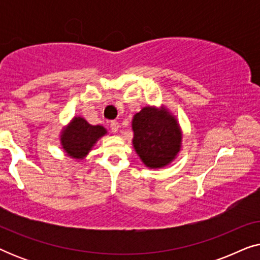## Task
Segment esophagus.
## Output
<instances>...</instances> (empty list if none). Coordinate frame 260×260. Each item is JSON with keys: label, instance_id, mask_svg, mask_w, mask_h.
<instances>
[{"label": "esophagus", "instance_id": "esophagus-1", "mask_svg": "<svg viewBox=\"0 0 260 260\" xmlns=\"http://www.w3.org/2000/svg\"><path fill=\"white\" fill-rule=\"evenodd\" d=\"M110 127H111L112 133H117V131H118L119 124H118V122H116V120H112V122L110 123Z\"/></svg>", "mask_w": 260, "mask_h": 260}]
</instances>
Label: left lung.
Listing matches in <instances>:
<instances>
[{"label":"left lung","mask_w":260,"mask_h":260,"mask_svg":"<svg viewBox=\"0 0 260 260\" xmlns=\"http://www.w3.org/2000/svg\"><path fill=\"white\" fill-rule=\"evenodd\" d=\"M133 144L149 168H162L175 158L181 148V130L166 109L143 108L134 116Z\"/></svg>","instance_id":"8db88e82"}]
</instances>
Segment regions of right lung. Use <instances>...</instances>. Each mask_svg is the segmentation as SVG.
<instances>
[{
	"label": "right lung",
	"mask_w": 260,
	"mask_h": 260,
	"mask_svg": "<svg viewBox=\"0 0 260 260\" xmlns=\"http://www.w3.org/2000/svg\"><path fill=\"white\" fill-rule=\"evenodd\" d=\"M105 134L106 130L103 126L91 125L81 117H74L61 134L62 148L71 157L81 159Z\"/></svg>",
	"instance_id": "1"
}]
</instances>
